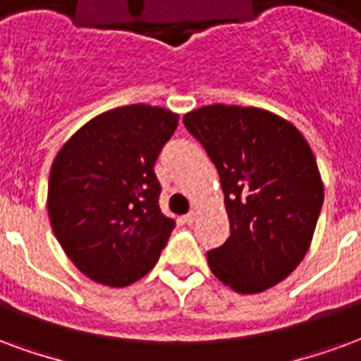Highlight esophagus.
Instances as JSON below:
<instances>
[{"instance_id": "esophagus-1", "label": "esophagus", "mask_w": 361, "mask_h": 361, "mask_svg": "<svg viewBox=\"0 0 361 361\" xmlns=\"http://www.w3.org/2000/svg\"><path fill=\"white\" fill-rule=\"evenodd\" d=\"M183 221H185L188 226H193V224H195V212H189V214L183 216Z\"/></svg>"}]
</instances>
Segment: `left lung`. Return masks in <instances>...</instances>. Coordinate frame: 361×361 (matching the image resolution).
Returning <instances> with one entry per match:
<instances>
[{
    "instance_id": "1",
    "label": "left lung",
    "mask_w": 361,
    "mask_h": 361,
    "mask_svg": "<svg viewBox=\"0 0 361 361\" xmlns=\"http://www.w3.org/2000/svg\"><path fill=\"white\" fill-rule=\"evenodd\" d=\"M220 173L229 237L208 250L221 283L250 295L274 287L300 264L323 204L308 141L274 113L210 105L183 116Z\"/></svg>"
}]
</instances>
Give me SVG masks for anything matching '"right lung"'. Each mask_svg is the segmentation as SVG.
I'll return each mask as SVG.
<instances>
[{"instance_id": "obj_1", "label": "right lung", "mask_w": 361, "mask_h": 361, "mask_svg": "<svg viewBox=\"0 0 361 361\" xmlns=\"http://www.w3.org/2000/svg\"><path fill=\"white\" fill-rule=\"evenodd\" d=\"M178 114L149 105L90 120L59 151L49 173L53 233L74 266L109 287L151 271L173 229L160 212L154 162Z\"/></svg>"}]
</instances>
